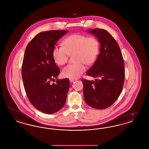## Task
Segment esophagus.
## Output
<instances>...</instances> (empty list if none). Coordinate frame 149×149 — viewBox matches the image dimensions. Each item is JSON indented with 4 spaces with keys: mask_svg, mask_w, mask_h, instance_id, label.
Listing matches in <instances>:
<instances>
[{
    "mask_svg": "<svg viewBox=\"0 0 149 149\" xmlns=\"http://www.w3.org/2000/svg\"><path fill=\"white\" fill-rule=\"evenodd\" d=\"M69 80H70V82H74V81L77 80V79H72V78H70V79H69Z\"/></svg>",
    "mask_w": 149,
    "mask_h": 149,
    "instance_id": "esophagus-1",
    "label": "esophagus"
}]
</instances>
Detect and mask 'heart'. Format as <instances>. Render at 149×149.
Returning a JSON list of instances; mask_svg holds the SVG:
<instances>
[{
  "instance_id": "heart-1",
  "label": "heart",
  "mask_w": 149,
  "mask_h": 149,
  "mask_svg": "<svg viewBox=\"0 0 149 149\" xmlns=\"http://www.w3.org/2000/svg\"><path fill=\"white\" fill-rule=\"evenodd\" d=\"M63 46H55L52 50L54 61L58 65L66 64L70 55H73L74 63L65 67L63 74L66 78L76 79L86 70V65L93 64L99 54L100 43L94 36L75 33L66 37Z\"/></svg>"
}]
</instances>
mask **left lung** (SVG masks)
Instances as JSON below:
<instances>
[{
  "label": "left lung",
  "instance_id": "left-lung-1",
  "mask_svg": "<svg viewBox=\"0 0 149 149\" xmlns=\"http://www.w3.org/2000/svg\"><path fill=\"white\" fill-rule=\"evenodd\" d=\"M100 44V54L86 75L98 78L82 79L85 103L93 108L103 109L112 106L122 92L125 65L118 44L106 30L91 29Z\"/></svg>",
  "mask_w": 149,
  "mask_h": 149
}]
</instances>
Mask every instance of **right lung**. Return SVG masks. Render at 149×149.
I'll list each match as a JSON object with an SVG mask.
<instances>
[{"instance_id":"obj_1","label":"right lung","mask_w":149,"mask_h":149,"mask_svg":"<svg viewBox=\"0 0 149 149\" xmlns=\"http://www.w3.org/2000/svg\"><path fill=\"white\" fill-rule=\"evenodd\" d=\"M66 30L40 32L26 47L22 75L26 94L31 103L44 113L60 111L65 103L70 87L69 80H58L52 84L60 72L52 57V50Z\"/></svg>"}]
</instances>
